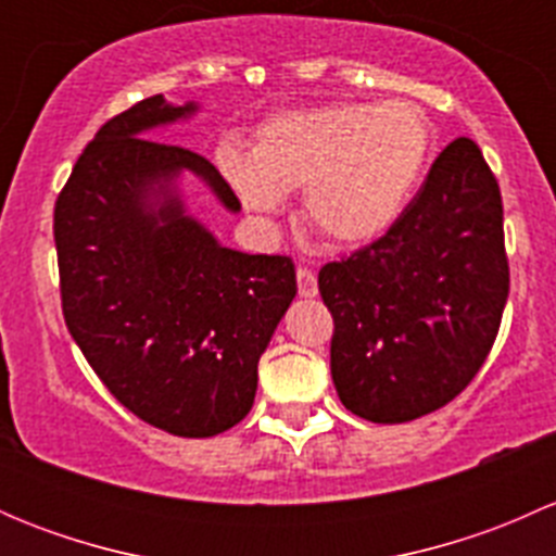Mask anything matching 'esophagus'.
Segmentation results:
<instances>
[{"label": "esophagus", "instance_id": "34e87169", "mask_svg": "<svg viewBox=\"0 0 556 556\" xmlns=\"http://www.w3.org/2000/svg\"><path fill=\"white\" fill-rule=\"evenodd\" d=\"M295 279H299V295H301V299H314V295H317V277H314L312 268L299 266V271H295Z\"/></svg>", "mask_w": 556, "mask_h": 556}]
</instances>
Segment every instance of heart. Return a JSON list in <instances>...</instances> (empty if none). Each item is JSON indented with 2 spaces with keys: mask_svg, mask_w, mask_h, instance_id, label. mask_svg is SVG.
<instances>
[{
  "mask_svg": "<svg viewBox=\"0 0 556 556\" xmlns=\"http://www.w3.org/2000/svg\"><path fill=\"white\" fill-rule=\"evenodd\" d=\"M433 139L425 110L408 99L330 102L277 112L257 126L252 153L226 144L217 164L247 210L274 215L304 188L314 231L357 247L401 220L428 174Z\"/></svg>",
  "mask_w": 556,
  "mask_h": 556,
  "instance_id": "obj_1",
  "label": "heart"
}]
</instances>
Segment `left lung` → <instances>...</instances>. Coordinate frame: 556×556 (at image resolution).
<instances>
[{
	"instance_id": "left-lung-1",
	"label": "left lung",
	"mask_w": 556,
	"mask_h": 556,
	"mask_svg": "<svg viewBox=\"0 0 556 556\" xmlns=\"http://www.w3.org/2000/svg\"><path fill=\"white\" fill-rule=\"evenodd\" d=\"M319 295L336 325L330 374L352 414L412 422L457 397L508 299L501 188L476 142L446 144L382 239L319 268Z\"/></svg>"
}]
</instances>
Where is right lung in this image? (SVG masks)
<instances>
[{
    "label": "right lung",
    "instance_id": "1",
    "mask_svg": "<svg viewBox=\"0 0 556 556\" xmlns=\"http://www.w3.org/2000/svg\"><path fill=\"white\" fill-rule=\"evenodd\" d=\"M195 112L159 93L106 121L59 193L53 237L66 328L106 390L153 428L210 439L252 408L299 288L290 257L223 247L185 210L182 174L242 210L204 155L142 139Z\"/></svg>",
    "mask_w": 556,
    "mask_h": 556
}]
</instances>
